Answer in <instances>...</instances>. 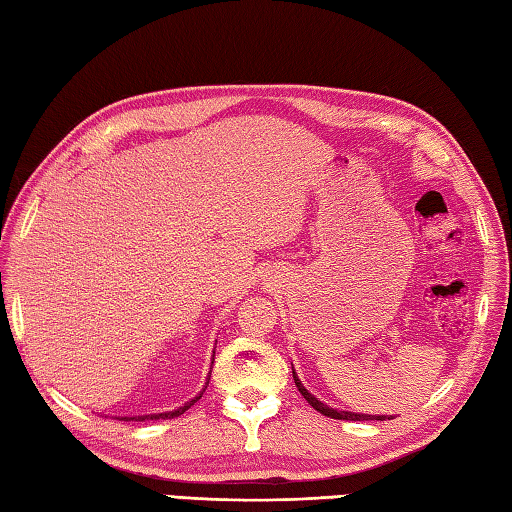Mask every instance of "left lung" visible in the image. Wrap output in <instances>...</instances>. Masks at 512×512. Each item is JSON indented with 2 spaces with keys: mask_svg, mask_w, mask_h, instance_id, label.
I'll use <instances>...</instances> for the list:
<instances>
[{
  "mask_svg": "<svg viewBox=\"0 0 512 512\" xmlns=\"http://www.w3.org/2000/svg\"><path fill=\"white\" fill-rule=\"evenodd\" d=\"M293 381H295V388H298L300 394L306 399V403H309L313 410H317V412L328 416V418H337V420H385V418H388L390 420V416H377V414L372 416V414H355V412H337V410H333V407H328L326 403L317 401L315 396L304 388L302 381L298 379V374H295V372H293Z\"/></svg>",
  "mask_w": 512,
  "mask_h": 512,
  "instance_id": "1",
  "label": "left lung"
}]
</instances>
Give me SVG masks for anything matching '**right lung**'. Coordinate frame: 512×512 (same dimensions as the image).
<instances>
[{
	"instance_id": "obj_1",
	"label": "right lung",
	"mask_w": 512,
	"mask_h": 512,
	"mask_svg": "<svg viewBox=\"0 0 512 512\" xmlns=\"http://www.w3.org/2000/svg\"><path fill=\"white\" fill-rule=\"evenodd\" d=\"M206 388H208V385H206ZM206 388H203V390H206ZM203 390H201V394H203ZM201 394L199 396H195V399H190L188 403H184V405H181V407H177V410L175 412H164V414H149V416H133V418H127V420H155V418H175V416H181V414H184L186 410H190V405H195L199 399H201ZM122 420V418H120Z\"/></svg>"
}]
</instances>
